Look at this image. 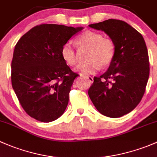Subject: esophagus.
Masks as SVG:
<instances>
[{"instance_id":"esophagus-1","label":"esophagus","mask_w":157,"mask_h":157,"mask_svg":"<svg viewBox=\"0 0 157 157\" xmlns=\"http://www.w3.org/2000/svg\"><path fill=\"white\" fill-rule=\"evenodd\" d=\"M85 78H86L87 79H88V81H89L90 82H93V81H94V78L92 76H90V75H85Z\"/></svg>"}]
</instances>
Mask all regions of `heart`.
Listing matches in <instances>:
<instances>
[{"label":"heart","mask_w":157,"mask_h":157,"mask_svg":"<svg viewBox=\"0 0 157 157\" xmlns=\"http://www.w3.org/2000/svg\"><path fill=\"white\" fill-rule=\"evenodd\" d=\"M77 43L82 47L89 48L87 59L88 62L81 63L76 71L82 75H90L98 72L101 67H106L113 62L116 54V47L109 38H103L101 33L87 30L77 38ZM63 60L69 66H74L77 63L75 48L71 43L63 45L60 51Z\"/></svg>","instance_id":"obj_1"}]
</instances>
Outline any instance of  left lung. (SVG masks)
<instances>
[{
	"mask_svg": "<svg viewBox=\"0 0 157 157\" xmlns=\"http://www.w3.org/2000/svg\"><path fill=\"white\" fill-rule=\"evenodd\" d=\"M89 26L109 35L116 54L108 70L94 78L88 95L101 114L121 117L133 110L144 94L150 75L146 44L141 34L124 21L109 19Z\"/></svg>",
	"mask_w": 157,
	"mask_h": 157,
	"instance_id": "left-lung-1",
	"label": "left lung"
}]
</instances>
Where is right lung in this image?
Returning a JSON list of instances; mask_svg holds the SVG:
<instances>
[{"instance_id": "right-lung-1", "label": "right lung", "mask_w": 157, "mask_h": 157, "mask_svg": "<svg viewBox=\"0 0 157 157\" xmlns=\"http://www.w3.org/2000/svg\"><path fill=\"white\" fill-rule=\"evenodd\" d=\"M83 29L56 24L33 27L17 43L11 63V82L29 116L50 122L61 116L78 74L61 57L63 45Z\"/></svg>"}]
</instances>
